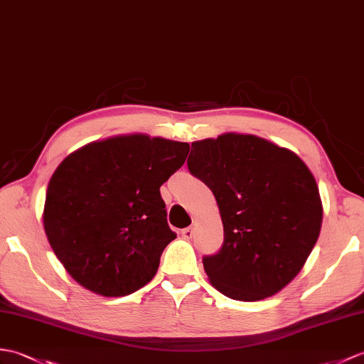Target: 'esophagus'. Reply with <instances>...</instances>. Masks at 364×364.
<instances>
[{
  "label": "esophagus",
  "instance_id": "1",
  "mask_svg": "<svg viewBox=\"0 0 364 364\" xmlns=\"http://www.w3.org/2000/svg\"><path fill=\"white\" fill-rule=\"evenodd\" d=\"M181 235L184 239H192V235H193V230L192 228H184V230H181Z\"/></svg>",
  "mask_w": 364,
  "mask_h": 364
}]
</instances>
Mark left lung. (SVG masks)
<instances>
[{"label": "left lung", "instance_id": "8db88e82", "mask_svg": "<svg viewBox=\"0 0 364 364\" xmlns=\"http://www.w3.org/2000/svg\"><path fill=\"white\" fill-rule=\"evenodd\" d=\"M188 167L213 191L225 242L203 257L210 284L235 301L273 296L301 272L319 237L323 203L294 151L255 134L192 142Z\"/></svg>", "mask_w": 364, "mask_h": 364}]
</instances>
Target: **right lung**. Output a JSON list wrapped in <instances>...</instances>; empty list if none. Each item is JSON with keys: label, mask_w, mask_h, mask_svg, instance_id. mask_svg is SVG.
I'll list each match as a JSON object with an SVG mask.
<instances>
[{"label": "right lung", "mask_w": 364, "mask_h": 364, "mask_svg": "<svg viewBox=\"0 0 364 364\" xmlns=\"http://www.w3.org/2000/svg\"><path fill=\"white\" fill-rule=\"evenodd\" d=\"M189 144L134 133L90 142L58 164L43 226L75 282L107 298L149 284L176 235L159 188L184 164Z\"/></svg>", "instance_id": "add662e5"}]
</instances>
